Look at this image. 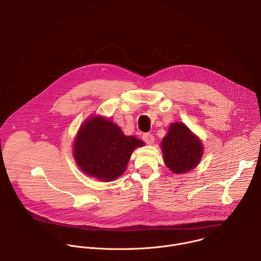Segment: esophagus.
<instances>
[{"label": "esophagus", "mask_w": 261, "mask_h": 261, "mask_svg": "<svg viewBox=\"0 0 261 261\" xmlns=\"http://www.w3.org/2000/svg\"><path fill=\"white\" fill-rule=\"evenodd\" d=\"M142 139L147 144H152L154 142V136L151 133H143L142 134Z\"/></svg>", "instance_id": "obj_1"}]
</instances>
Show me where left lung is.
<instances>
[{
  "label": "left lung",
  "mask_w": 261,
  "mask_h": 261,
  "mask_svg": "<svg viewBox=\"0 0 261 261\" xmlns=\"http://www.w3.org/2000/svg\"><path fill=\"white\" fill-rule=\"evenodd\" d=\"M164 162L172 172L184 173L200 161L202 144L182 123L171 124L162 140Z\"/></svg>",
  "instance_id": "8db88e82"
}]
</instances>
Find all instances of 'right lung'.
<instances>
[{"instance_id": "right-lung-1", "label": "right lung", "mask_w": 261, "mask_h": 261, "mask_svg": "<svg viewBox=\"0 0 261 261\" xmlns=\"http://www.w3.org/2000/svg\"><path fill=\"white\" fill-rule=\"evenodd\" d=\"M141 145L142 140L125 136L111 121L92 118L80 129L74 158L88 175L110 181L124 173L133 150Z\"/></svg>"}]
</instances>
